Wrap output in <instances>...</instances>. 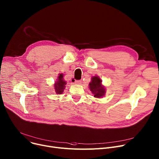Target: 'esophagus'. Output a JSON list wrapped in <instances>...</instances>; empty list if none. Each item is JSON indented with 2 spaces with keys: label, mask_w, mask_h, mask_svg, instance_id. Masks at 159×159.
Returning <instances> with one entry per match:
<instances>
[{
  "label": "esophagus",
  "mask_w": 159,
  "mask_h": 159,
  "mask_svg": "<svg viewBox=\"0 0 159 159\" xmlns=\"http://www.w3.org/2000/svg\"><path fill=\"white\" fill-rule=\"evenodd\" d=\"M81 80H75V84H80V83H81Z\"/></svg>",
  "instance_id": "34e87169"
}]
</instances>
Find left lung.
<instances>
[{
  "mask_svg": "<svg viewBox=\"0 0 159 159\" xmlns=\"http://www.w3.org/2000/svg\"><path fill=\"white\" fill-rule=\"evenodd\" d=\"M89 86L91 91L94 94V97L100 98L105 95V88L102 85V80L98 76L92 77Z\"/></svg>",
  "mask_w": 159,
  "mask_h": 159,
  "instance_id": "left-lung-1",
  "label": "left lung"
}]
</instances>
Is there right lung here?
<instances>
[{
	"instance_id": "obj_1",
	"label": "right lung",
	"mask_w": 159,
	"mask_h": 159,
	"mask_svg": "<svg viewBox=\"0 0 159 159\" xmlns=\"http://www.w3.org/2000/svg\"><path fill=\"white\" fill-rule=\"evenodd\" d=\"M63 75L62 73H61L59 75V77L57 79V81L54 84V88L55 91L57 94H61L63 93L65 88H66V82L63 79Z\"/></svg>"
}]
</instances>
